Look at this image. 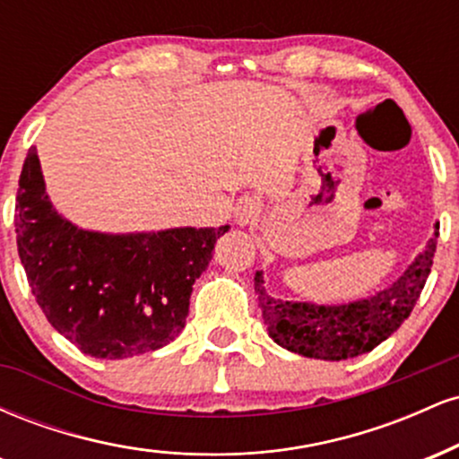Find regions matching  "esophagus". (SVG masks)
Returning <instances> with one entry per match:
<instances>
[{
    "instance_id": "esophagus-1",
    "label": "esophagus",
    "mask_w": 459,
    "mask_h": 459,
    "mask_svg": "<svg viewBox=\"0 0 459 459\" xmlns=\"http://www.w3.org/2000/svg\"><path fill=\"white\" fill-rule=\"evenodd\" d=\"M261 213V203L252 196H241L237 200V207H235V222L239 226H247V224H255L259 220Z\"/></svg>"
}]
</instances>
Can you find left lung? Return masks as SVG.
Listing matches in <instances>:
<instances>
[{"label":"left lung","instance_id":"left-lung-1","mask_svg":"<svg viewBox=\"0 0 459 459\" xmlns=\"http://www.w3.org/2000/svg\"><path fill=\"white\" fill-rule=\"evenodd\" d=\"M438 229L440 224H436L434 237L399 281L377 291L376 296L339 307L284 302L272 298L263 287V273L256 272L255 291L273 343L293 354L319 360H347L371 351L412 313L431 272L440 235Z\"/></svg>","mask_w":459,"mask_h":459}]
</instances>
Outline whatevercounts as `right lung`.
Masks as SVG:
<instances>
[{
	"label": "right lung",
	"mask_w": 459,
	"mask_h": 459,
	"mask_svg": "<svg viewBox=\"0 0 459 459\" xmlns=\"http://www.w3.org/2000/svg\"><path fill=\"white\" fill-rule=\"evenodd\" d=\"M14 226L21 263L45 317L79 351L109 360L177 339L194 282L230 229L129 235L77 229L49 203L36 149L19 177Z\"/></svg>",
	"instance_id": "obj_1"
}]
</instances>
